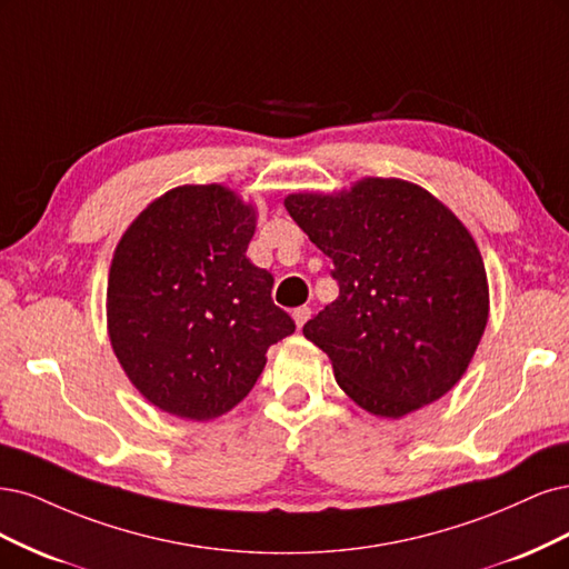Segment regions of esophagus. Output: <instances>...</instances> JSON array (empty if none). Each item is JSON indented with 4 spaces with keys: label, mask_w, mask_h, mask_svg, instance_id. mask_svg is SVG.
Instances as JSON below:
<instances>
[{
    "label": "esophagus",
    "mask_w": 569,
    "mask_h": 569,
    "mask_svg": "<svg viewBox=\"0 0 569 569\" xmlns=\"http://www.w3.org/2000/svg\"><path fill=\"white\" fill-rule=\"evenodd\" d=\"M309 315H311L309 307H296V309H292V321H296L298 328H302L307 323Z\"/></svg>",
    "instance_id": "esophagus-1"
}]
</instances>
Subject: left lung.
<instances>
[{
    "label": "left lung",
    "instance_id": "8db88e82",
    "mask_svg": "<svg viewBox=\"0 0 569 569\" xmlns=\"http://www.w3.org/2000/svg\"><path fill=\"white\" fill-rule=\"evenodd\" d=\"M286 210L340 296L302 328L361 409L401 418L445 397L489 317L482 254L447 206L411 181L366 177L340 193H290Z\"/></svg>",
    "mask_w": 569,
    "mask_h": 569
}]
</instances>
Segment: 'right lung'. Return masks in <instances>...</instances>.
<instances>
[{"label":"right lung","instance_id":"1","mask_svg":"<svg viewBox=\"0 0 569 569\" xmlns=\"http://www.w3.org/2000/svg\"><path fill=\"white\" fill-rule=\"evenodd\" d=\"M254 210L219 184L177 187L120 238L108 273L113 352L160 411L210 420L258 382L267 350L296 331L273 277L246 250Z\"/></svg>","mask_w":569,"mask_h":569}]
</instances>
